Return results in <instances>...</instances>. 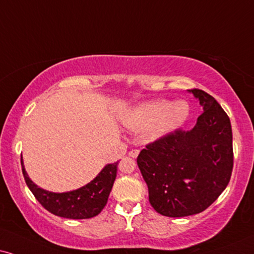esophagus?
Wrapping results in <instances>:
<instances>
[{
  "label": "esophagus",
  "instance_id": "obj_1",
  "mask_svg": "<svg viewBox=\"0 0 254 254\" xmlns=\"http://www.w3.org/2000/svg\"><path fill=\"white\" fill-rule=\"evenodd\" d=\"M138 155H139V150H138V149H132L129 152V156L132 157V158H136Z\"/></svg>",
  "mask_w": 254,
  "mask_h": 254
}]
</instances>
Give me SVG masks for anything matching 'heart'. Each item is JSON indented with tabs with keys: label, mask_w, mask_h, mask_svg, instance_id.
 <instances>
[{
	"label": "heart",
	"mask_w": 254,
	"mask_h": 254,
	"mask_svg": "<svg viewBox=\"0 0 254 254\" xmlns=\"http://www.w3.org/2000/svg\"><path fill=\"white\" fill-rule=\"evenodd\" d=\"M189 111L190 108L185 101L172 103L166 99H157L133 108L127 123L136 130L150 127L151 136L160 137L181 127L188 118Z\"/></svg>",
	"instance_id": "heart-1"
}]
</instances>
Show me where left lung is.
I'll list each match as a JSON object with an SVG mask.
<instances>
[{
	"instance_id": "obj_1",
	"label": "left lung",
	"mask_w": 254,
	"mask_h": 254,
	"mask_svg": "<svg viewBox=\"0 0 254 254\" xmlns=\"http://www.w3.org/2000/svg\"><path fill=\"white\" fill-rule=\"evenodd\" d=\"M191 92L204 108L193 129L159 137L137 157L151 206L166 217L203 212L225 190L232 175L230 118L207 92Z\"/></svg>"
}]
</instances>
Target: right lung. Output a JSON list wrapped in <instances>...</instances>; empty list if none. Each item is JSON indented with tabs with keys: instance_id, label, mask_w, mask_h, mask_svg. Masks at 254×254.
<instances>
[{
	"instance_id": "right-lung-1",
	"label": "right lung",
	"mask_w": 254,
	"mask_h": 254,
	"mask_svg": "<svg viewBox=\"0 0 254 254\" xmlns=\"http://www.w3.org/2000/svg\"><path fill=\"white\" fill-rule=\"evenodd\" d=\"M21 165L28 188L46 210L55 216L68 219H88L101 213L107 205L109 194L117 176L118 162L108 164L94 181L83 188L63 193H54L38 188L28 177L22 158Z\"/></svg>"
}]
</instances>
